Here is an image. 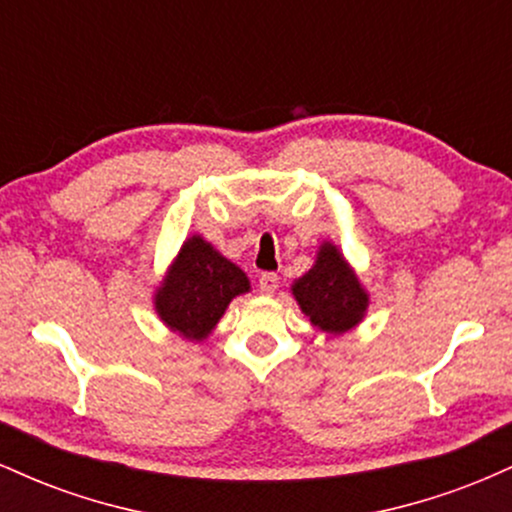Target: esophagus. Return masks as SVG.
<instances>
[{
	"label": "esophagus",
	"instance_id": "34e87169",
	"mask_svg": "<svg viewBox=\"0 0 512 512\" xmlns=\"http://www.w3.org/2000/svg\"><path fill=\"white\" fill-rule=\"evenodd\" d=\"M257 286H260L262 293H267V296H272V293H274L276 289H279V276L272 274V272L262 274V276H260V284H257Z\"/></svg>",
	"mask_w": 512,
	"mask_h": 512
}]
</instances>
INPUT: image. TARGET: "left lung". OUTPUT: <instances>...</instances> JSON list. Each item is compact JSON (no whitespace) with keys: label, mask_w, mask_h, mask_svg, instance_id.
I'll use <instances>...</instances> for the list:
<instances>
[{"label":"left lung","mask_w":512,"mask_h":512,"mask_svg":"<svg viewBox=\"0 0 512 512\" xmlns=\"http://www.w3.org/2000/svg\"><path fill=\"white\" fill-rule=\"evenodd\" d=\"M291 291L310 322L327 334L349 332L368 308L366 289L332 243L320 245L315 264L293 281Z\"/></svg>","instance_id":"obj_1"}]
</instances>
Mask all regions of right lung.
<instances>
[{
	"label": "right lung",
	"mask_w": 512,
	"mask_h": 512,
	"mask_svg": "<svg viewBox=\"0 0 512 512\" xmlns=\"http://www.w3.org/2000/svg\"><path fill=\"white\" fill-rule=\"evenodd\" d=\"M250 291L248 276L214 250L202 236L182 243L170 269L156 289V313L173 332L190 342L207 339L228 303Z\"/></svg>",
	"instance_id": "obj_1"
}]
</instances>
